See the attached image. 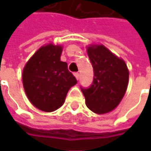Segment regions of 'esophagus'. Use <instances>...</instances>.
Instances as JSON below:
<instances>
[{"label":"esophagus","mask_w":151,"mask_h":151,"mask_svg":"<svg viewBox=\"0 0 151 151\" xmlns=\"http://www.w3.org/2000/svg\"><path fill=\"white\" fill-rule=\"evenodd\" d=\"M74 76H75V77L76 78V80L78 81L79 78H80V74H79V73H75V74H74Z\"/></svg>","instance_id":"obj_1"}]
</instances>
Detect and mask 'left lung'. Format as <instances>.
I'll use <instances>...</instances> for the list:
<instances>
[{
  "mask_svg": "<svg viewBox=\"0 0 151 151\" xmlns=\"http://www.w3.org/2000/svg\"><path fill=\"white\" fill-rule=\"evenodd\" d=\"M94 70L92 85L81 89L86 105L93 113L104 114L119 106L129 84V69L125 61L102 44L86 47Z\"/></svg>",
  "mask_w": 151,
  "mask_h": 151,
  "instance_id": "left-lung-1",
  "label": "left lung"
}]
</instances>
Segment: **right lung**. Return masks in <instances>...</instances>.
<instances>
[{"mask_svg":"<svg viewBox=\"0 0 151 151\" xmlns=\"http://www.w3.org/2000/svg\"><path fill=\"white\" fill-rule=\"evenodd\" d=\"M63 46L46 44L40 47L22 70L23 88L28 100L38 109L50 113L64 104L70 87L77 83L60 60Z\"/></svg>","mask_w":151,"mask_h":151,"instance_id":"right-lung-1","label":"right lung"}]
</instances>
